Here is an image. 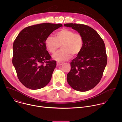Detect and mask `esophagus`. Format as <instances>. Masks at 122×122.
<instances>
[{
  "label": "esophagus",
  "instance_id": "obj_1",
  "mask_svg": "<svg viewBox=\"0 0 122 122\" xmlns=\"http://www.w3.org/2000/svg\"><path fill=\"white\" fill-rule=\"evenodd\" d=\"M57 66H61L63 64V62H57Z\"/></svg>",
  "mask_w": 122,
  "mask_h": 122
}]
</instances>
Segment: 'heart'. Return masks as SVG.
<instances>
[{"label": "heart", "instance_id": "1", "mask_svg": "<svg viewBox=\"0 0 122 122\" xmlns=\"http://www.w3.org/2000/svg\"><path fill=\"white\" fill-rule=\"evenodd\" d=\"M47 50L54 54L59 48L62 49L55 54L53 58L61 62L71 58L78 56L83 48V40L81 34L68 29H63L56 34V37L51 35L47 36L44 41Z\"/></svg>", "mask_w": 122, "mask_h": 122}]
</instances>
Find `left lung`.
Returning <instances> with one entry per match:
<instances>
[{
	"label": "left lung",
	"mask_w": 122,
	"mask_h": 122,
	"mask_svg": "<svg viewBox=\"0 0 122 122\" xmlns=\"http://www.w3.org/2000/svg\"><path fill=\"white\" fill-rule=\"evenodd\" d=\"M64 25L78 31L83 40L81 53L71 63L67 82L75 90H90L99 82L107 65L105 44L97 32L88 25L72 23Z\"/></svg>",
	"instance_id": "1"
}]
</instances>
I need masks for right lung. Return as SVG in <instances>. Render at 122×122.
<instances>
[{
    "mask_svg": "<svg viewBox=\"0 0 122 122\" xmlns=\"http://www.w3.org/2000/svg\"><path fill=\"white\" fill-rule=\"evenodd\" d=\"M62 26L51 23L29 26L23 29L14 41L12 64L19 81L26 87L41 89L51 81L56 63L51 60L44 41Z\"/></svg>",
    "mask_w": 122,
    "mask_h": 122,
    "instance_id": "obj_1",
    "label": "right lung"
}]
</instances>
